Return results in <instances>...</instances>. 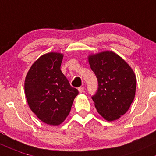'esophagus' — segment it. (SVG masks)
<instances>
[{
  "label": "esophagus",
  "mask_w": 156,
  "mask_h": 156,
  "mask_svg": "<svg viewBox=\"0 0 156 156\" xmlns=\"http://www.w3.org/2000/svg\"><path fill=\"white\" fill-rule=\"evenodd\" d=\"M78 90H79V92H80V93L84 92V87H78Z\"/></svg>",
  "instance_id": "1"
}]
</instances>
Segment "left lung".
I'll list each match as a JSON object with an SVG mask.
<instances>
[{
	"instance_id": "left-lung-1",
	"label": "left lung",
	"mask_w": 156,
	"mask_h": 156,
	"mask_svg": "<svg viewBox=\"0 0 156 156\" xmlns=\"http://www.w3.org/2000/svg\"><path fill=\"white\" fill-rule=\"evenodd\" d=\"M90 69L97 76L98 90L92 97L97 111L105 119H119L129 110L136 90L133 70L111 51L90 55Z\"/></svg>"
}]
</instances>
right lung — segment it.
I'll list each match as a JSON object with an SVG mask.
<instances>
[{
	"instance_id": "add662e5",
	"label": "right lung",
	"mask_w": 156,
	"mask_h": 156,
	"mask_svg": "<svg viewBox=\"0 0 156 156\" xmlns=\"http://www.w3.org/2000/svg\"><path fill=\"white\" fill-rule=\"evenodd\" d=\"M63 55L49 52L40 57L28 71L24 89L28 105L42 122L59 125L69 116L77 89L60 70Z\"/></svg>"
}]
</instances>
